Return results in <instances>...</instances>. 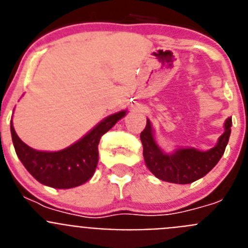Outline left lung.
Instances as JSON below:
<instances>
[{"label":"left lung","instance_id":"obj_1","mask_svg":"<svg viewBox=\"0 0 248 248\" xmlns=\"http://www.w3.org/2000/svg\"><path fill=\"white\" fill-rule=\"evenodd\" d=\"M231 125L232 118H227L223 124V134L218 138L217 144L209 150L177 148L172 153H165L157 145L154 129L150 120L146 119L145 129L140 134L146 166L160 180L183 185L194 183L211 171L218 163L229 143Z\"/></svg>","mask_w":248,"mask_h":248}]
</instances>
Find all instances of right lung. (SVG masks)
<instances>
[{"label":"right lung","instance_id":"right-lung-1","mask_svg":"<svg viewBox=\"0 0 248 248\" xmlns=\"http://www.w3.org/2000/svg\"><path fill=\"white\" fill-rule=\"evenodd\" d=\"M126 110L104 118L91 131L68 148L58 151H41L25 144L11 122V135L16 154L27 171L41 184L54 189H72L87 183L98 165V144Z\"/></svg>","mask_w":248,"mask_h":248}]
</instances>
